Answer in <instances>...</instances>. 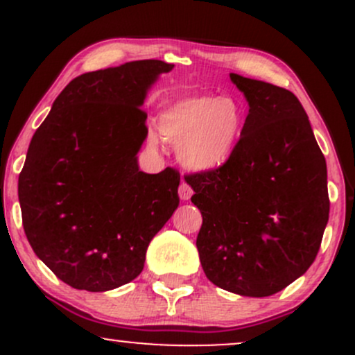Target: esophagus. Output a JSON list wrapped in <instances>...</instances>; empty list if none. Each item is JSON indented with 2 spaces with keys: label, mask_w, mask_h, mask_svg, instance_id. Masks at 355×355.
Masks as SVG:
<instances>
[{
  "label": "esophagus",
  "mask_w": 355,
  "mask_h": 355,
  "mask_svg": "<svg viewBox=\"0 0 355 355\" xmlns=\"http://www.w3.org/2000/svg\"><path fill=\"white\" fill-rule=\"evenodd\" d=\"M191 195H193L191 187L187 182H182L180 187H178V197H180L182 200H190Z\"/></svg>",
  "instance_id": "1"
}]
</instances>
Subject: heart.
<instances>
[{
    "mask_svg": "<svg viewBox=\"0 0 355 355\" xmlns=\"http://www.w3.org/2000/svg\"><path fill=\"white\" fill-rule=\"evenodd\" d=\"M245 107L234 95H191L166 107L158 132L177 145L178 162L195 173L229 164L245 132Z\"/></svg>",
    "mask_w": 355,
    "mask_h": 355,
    "instance_id": "1",
    "label": "heart"
}]
</instances>
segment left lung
<instances>
[{
    "label": "left lung",
    "mask_w": 355,
    "mask_h": 355,
    "mask_svg": "<svg viewBox=\"0 0 355 355\" xmlns=\"http://www.w3.org/2000/svg\"><path fill=\"white\" fill-rule=\"evenodd\" d=\"M245 96V132L229 164L190 177L202 211L207 279L245 297L277 294L307 272L329 222L327 165L288 89L230 73Z\"/></svg>",
    "instance_id": "obj_1"
}]
</instances>
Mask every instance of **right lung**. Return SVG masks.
I'll use <instances>...</instances> for the list:
<instances>
[{
    "instance_id": "1",
    "label": "right lung",
    "mask_w": 355,
    "mask_h": 355,
    "mask_svg": "<svg viewBox=\"0 0 355 355\" xmlns=\"http://www.w3.org/2000/svg\"><path fill=\"white\" fill-rule=\"evenodd\" d=\"M173 64L130 61L64 87L31 138L18 197L28 242L50 270L88 292L132 282L178 207L180 175L140 172L146 93Z\"/></svg>"
}]
</instances>
